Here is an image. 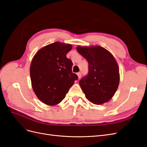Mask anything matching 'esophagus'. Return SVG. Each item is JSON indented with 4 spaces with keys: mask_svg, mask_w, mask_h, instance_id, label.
Masks as SVG:
<instances>
[{
    "mask_svg": "<svg viewBox=\"0 0 147 147\" xmlns=\"http://www.w3.org/2000/svg\"><path fill=\"white\" fill-rule=\"evenodd\" d=\"M77 75H78V78H79V79L80 78H81V77H82V74H81V73L78 72V73H77Z\"/></svg>",
    "mask_w": 147,
    "mask_h": 147,
    "instance_id": "1",
    "label": "esophagus"
}]
</instances>
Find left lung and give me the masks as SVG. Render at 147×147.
I'll return each mask as SVG.
<instances>
[{"mask_svg": "<svg viewBox=\"0 0 147 147\" xmlns=\"http://www.w3.org/2000/svg\"><path fill=\"white\" fill-rule=\"evenodd\" d=\"M76 48L88 62V74L79 81L87 99L96 105L107 102L114 96L119 83L116 59L109 51L99 45L78 46Z\"/></svg>", "mask_w": 147, "mask_h": 147, "instance_id": "1", "label": "left lung"}]
</instances>
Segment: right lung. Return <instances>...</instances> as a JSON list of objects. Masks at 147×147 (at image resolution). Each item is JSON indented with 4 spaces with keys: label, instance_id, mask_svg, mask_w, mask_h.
Here are the masks:
<instances>
[{
    "label": "right lung",
    "instance_id": "right-lung-1",
    "mask_svg": "<svg viewBox=\"0 0 147 147\" xmlns=\"http://www.w3.org/2000/svg\"><path fill=\"white\" fill-rule=\"evenodd\" d=\"M71 44L56 42L43 47L31 61L30 76L33 91L45 104H59L72 86L77 75L72 73V62L66 55Z\"/></svg>",
    "mask_w": 147,
    "mask_h": 147
}]
</instances>
